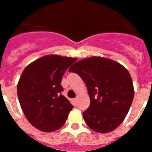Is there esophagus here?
I'll return each instance as SVG.
<instances>
[{
	"label": "esophagus",
	"mask_w": 152,
	"mask_h": 152,
	"mask_svg": "<svg viewBox=\"0 0 152 152\" xmlns=\"http://www.w3.org/2000/svg\"><path fill=\"white\" fill-rule=\"evenodd\" d=\"M73 103L75 105H76V104H77V98H75V99H73Z\"/></svg>",
	"instance_id": "obj_1"
}]
</instances>
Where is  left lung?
I'll use <instances>...</instances> for the list:
<instances>
[{"label":"left lung","instance_id":"left-lung-1","mask_svg":"<svg viewBox=\"0 0 152 152\" xmlns=\"http://www.w3.org/2000/svg\"><path fill=\"white\" fill-rule=\"evenodd\" d=\"M69 72L77 74L88 88L91 103L83 113L87 125L100 133L117 128L128 113L134 97L128 71L111 59L93 57L76 62Z\"/></svg>","mask_w":152,"mask_h":152}]
</instances>
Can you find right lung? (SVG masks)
<instances>
[{
	"instance_id": "obj_1",
	"label": "right lung",
	"mask_w": 152,
	"mask_h": 152,
	"mask_svg": "<svg viewBox=\"0 0 152 152\" xmlns=\"http://www.w3.org/2000/svg\"><path fill=\"white\" fill-rule=\"evenodd\" d=\"M75 58L46 56L29 64L17 84V95L24 115L36 129L53 132L64 126L73 106L61 94L64 72Z\"/></svg>"
}]
</instances>
